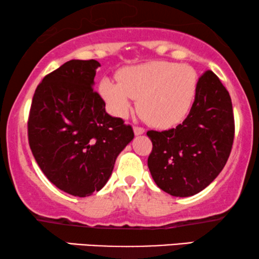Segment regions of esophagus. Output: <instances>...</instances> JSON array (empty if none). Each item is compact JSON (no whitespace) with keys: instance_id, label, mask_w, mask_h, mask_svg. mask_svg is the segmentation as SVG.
<instances>
[{"instance_id":"1","label":"esophagus","mask_w":259,"mask_h":259,"mask_svg":"<svg viewBox=\"0 0 259 259\" xmlns=\"http://www.w3.org/2000/svg\"><path fill=\"white\" fill-rule=\"evenodd\" d=\"M134 134L136 136H141V134L145 133V130L143 128V127H139V126H134Z\"/></svg>"}]
</instances>
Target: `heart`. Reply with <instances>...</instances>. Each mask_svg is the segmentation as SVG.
Returning <instances> with one entry per match:
<instances>
[{
    "label": "heart",
    "instance_id": "obj_1",
    "mask_svg": "<svg viewBox=\"0 0 259 259\" xmlns=\"http://www.w3.org/2000/svg\"><path fill=\"white\" fill-rule=\"evenodd\" d=\"M197 83L191 66L153 61L122 69L119 82L105 77L99 90L113 115L125 118L138 99L139 114L150 125L167 128L185 118Z\"/></svg>",
    "mask_w": 259,
    "mask_h": 259
}]
</instances>
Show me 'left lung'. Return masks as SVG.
<instances>
[{
    "instance_id": "1",
    "label": "left lung",
    "mask_w": 259,
    "mask_h": 259,
    "mask_svg": "<svg viewBox=\"0 0 259 259\" xmlns=\"http://www.w3.org/2000/svg\"><path fill=\"white\" fill-rule=\"evenodd\" d=\"M147 136L153 145L147 165L159 189L175 197L197 194L217 178L231 153L235 118L229 92L206 70L183 123Z\"/></svg>"
}]
</instances>
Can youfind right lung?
Segmentation results:
<instances>
[{"mask_svg":"<svg viewBox=\"0 0 259 259\" xmlns=\"http://www.w3.org/2000/svg\"><path fill=\"white\" fill-rule=\"evenodd\" d=\"M97 60H70L38 83L28 118V141L48 180L75 197L108 182L116 157L134 138L132 126L106 112L93 90Z\"/></svg>","mask_w":259,"mask_h":259,"instance_id":"add662e5","label":"right lung"}]
</instances>
